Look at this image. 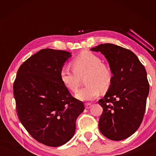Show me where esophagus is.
Here are the masks:
<instances>
[{
    "label": "esophagus",
    "mask_w": 156,
    "mask_h": 156,
    "mask_svg": "<svg viewBox=\"0 0 156 156\" xmlns=\"http://www.w3.org/2000/svg\"><path fill=\"white\" fill-rule=\"evenodd\" d=\"M91 105L89 104V103H86L85 104V108H86V109H89V108L91 107Z\"/></svg>",
    "instance_id": "esophagus-1"
}]
</instances>
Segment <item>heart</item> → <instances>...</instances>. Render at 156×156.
Masks as SVG:
<instances>
[{"mask_svg": "<svg viewBox=\"0 0 156 156\" xmlns=\"http://www.w3.org/2000/svg\"><path fill=\"white\" fill-rule=\"evenodd\" d=\"M73 69L63 67L60 72L62 84L69 90L77 91L80 78L84 77L87 85L76 94L81 100H92L96 98L100 90L107 91L112 82V73L107 65L102 63L101 58L90 51H84L75 58L72 62Z\"/></svg>", "mask_w": 156, "mask_h": 156, "instance_id": "1", "label": "heart"}]
</instances>
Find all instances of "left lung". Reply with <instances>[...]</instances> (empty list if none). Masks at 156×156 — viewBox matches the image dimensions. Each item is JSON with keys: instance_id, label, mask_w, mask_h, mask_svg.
<instances>
[{"instance_id": "1", "label": "left lung", "mask_w": 156, "mask_h": 156, "mask_svg": "<svg viewBox=\"0 0 156 156\" xmlns=\"http://www.w3.org/2000/svg\"><path fill=\"white\" fill-rule=\"evenodd\" d=\"M106 58L112 82L98 103L102 107L98 126L112 140L126 139L135 133L143 120L149 84L143 65L133 52L111 43L91 49Z\"/></svg>"}]
</instances>
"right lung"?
Here are the masks:
<instances>
[{"label": "right lung", "mask_w": 156, "mask_h": 156, "mask_svg": "<svg viewBox=\"0 0 156 156\" xmlns=\"http://www.w3.org/2000/svg\"><path fill=\"white\" fill-rule=\"evenodd\" d=\"M70 52L41 49L20 65L13 85L17 115L40 143L59 147L74 135L76 121L84 109L62 84L60 72Z\"/></svg>", "instance_id": "obj_1"}]
</instances>
